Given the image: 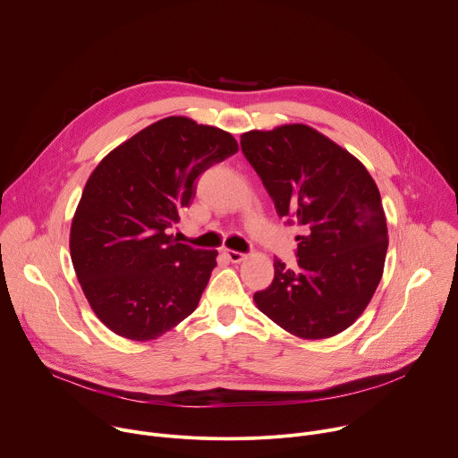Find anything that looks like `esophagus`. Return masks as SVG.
<instances>
[{
	"instance_id": "obj_1",
	"label": "esophagus",
	"mask_w": 458,
	"mask_h": 458,
	"mask_svg": "<svg viewBox=\"0 0 458 458\" xmlns=\"http://www.w3.org/2000/svg\"><path fill=\"white\" fill-rule=\"evenodd\" d=\"M225 257L228 260H232V263H241V260L244 259V253L242 251H235V250H225Z\"/></svg>"
}]
</instances>
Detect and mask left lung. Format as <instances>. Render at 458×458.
Wrapping results in <instances>:
<instances>
[{"instance_id": "8db88e82", "label": "left lung", "mask_w": 458, "mask_h": 458, "mask_svg": "<svg viewBox=\"0 0 458 458\" xmlns=\"http://www.w3.org/2000/svg\"><path fill=\"white\" fill-rule=\"evenodd\" d=\"M277 216L299 228L297 267L276 257L272 284L255 292L259 310L302 339L346 330L373 297L384 268L387 226L380 193L350 152L306 124L241 136Z\"/></svg>"}]
</instances>
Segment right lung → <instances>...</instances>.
<instances>
[{"mask_svg":"<svg viewBox=\"0 0 458 458\" xmlns=\"http://www.w3.org/2000/svg\"><path fill=\"white\" fill-rule=\"evenodd\" d=\"M239 150L232 134L165 117L112 150L89 177L71 228L81 288L114 334L152 341L199 304L217 250L168 235L198 179Z\"/></svg>","mask_w":458,"mask_h":458,"instance_id":"obj_1","label":"right lung"}]
</instances>
